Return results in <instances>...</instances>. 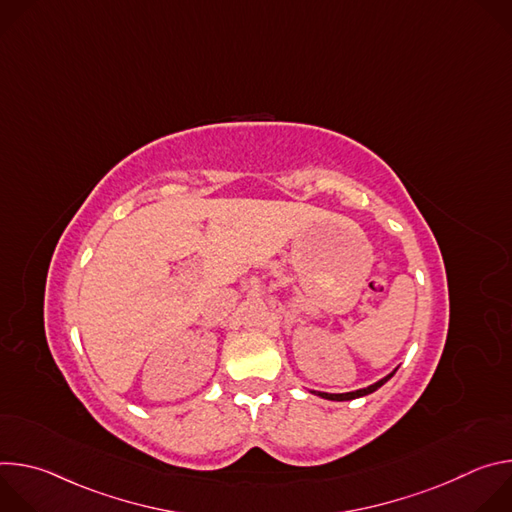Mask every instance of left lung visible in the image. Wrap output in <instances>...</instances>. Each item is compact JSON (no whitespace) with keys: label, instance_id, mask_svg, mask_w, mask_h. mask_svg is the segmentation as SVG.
<instances>
[{"label":"left lung","instance_id":"obj_1","mask_svg":"<svg viewBox=\"0 0 512 512\" xmlns=\"http://www.w3.org/2000/svg\"><path fill=\"white\" fill-rule=\"evenodd\" d=\"M397 373V369L393 371V373H389L387 377H383L381 381H377V383H373V385H369V387H364V389H358V391H350V393H322V391H312L314 395H318V397H322V399H330V401H350V399H356V397H364V395H369V393H375L379 387H383L393 375Z\"/></svg>","mask_w":512,"mask_h":512}]
</instances>
